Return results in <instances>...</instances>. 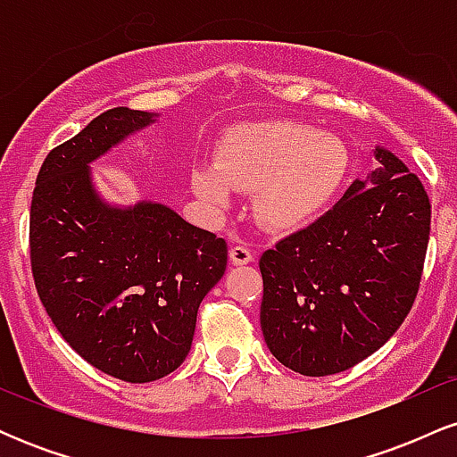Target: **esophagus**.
<instances>
[{"mask_svg": "<svg viewBox=\"0 0 457 457\" xmlns=\"http://www.w3.org/2000/svg\"><path fill=\"white\" fill-rule=\"evenodd\" d=\"M229 260H232L234 266H245L249 264V262H253V253L243 245H234L232 249H229Z\"/></svg>", "mask_w": 457, "mask_h": 457, "instance_id": "obj_1", "label": "esophagus"}]
</instances>
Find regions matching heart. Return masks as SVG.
<instances>
[{
    "label": "heart",
    "instance_id": "1",
    "mask_svg": "<svg viewBox=\"0 0 457 457\" xmlns=\"http://www.w3.org/2000/svg\"><path fill=\"white\" fill-rule=\"evenodd\" d=\"M348 171L350 152L337 135L270 120L229 130L217 145L214 165H193L191 188L212 211L229 208L232 191H255L258 221L290 232L327 211Z\"/></svg>",
    "mask_w": 457,
    "mask_h": 457
}]
</instances>
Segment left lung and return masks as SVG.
Here are the masks:
<instances>
[{"instance_id":"1","label":"left lung","mask_w":457,"mask_h":457,"mask_svg":"<svg viewBox=\"0 0 457 457\" xmlns=\"http://www.w3.org/2000/svg\"><path fill=\"white\" fill-rule=\"evenodd\" d=\"M376 170L307 229L264 251L260 327L287 370L330 376L374 354L402 327L421 281L429 199L385 145Z\"/></svg>"}]
</instances>
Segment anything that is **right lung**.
Returning <instances> with one entry per match:
<instances>
[{
    "instance_id": "add662e5",
    "label": "right lung",
    "mask_w": 457,
    "mask_h": 457,
    "mask_svg": "<svg viewBox=\"0 0 457 457\" xmlns=\"http://www.w3.org/2000/svg\"><path fill=\"white\" fill-rule=\"evenodd\" d=\"M159 113L109 109L49 152L29 212L36 290L66 344L124 382L182 365L197 309L228 266L223 238L150 199L120 206L96 188L92 162Z\"/></svg>"
}]
</instances>
